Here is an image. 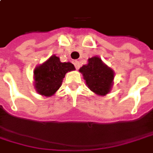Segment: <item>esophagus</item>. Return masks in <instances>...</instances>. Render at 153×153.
Wrapping results in <instances>:
<instances>
[{
  "instance_id": "obj_1",
  "label": "esophagus",
  "mask_w": 153,
  "mask_h": 153,
  "mask_svg": "<svg viewBox=\"0 0 153 153\" xmlns=\"http://www.w3.org/2000/svg\"><path fill=\"white\" fill-rule=\"evenodd\" d=\"M74 64L76 69H79V65H80V64H79V61H74Z\"/></svg>"
}]
</instances>
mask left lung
I'll use <instances>...</instances> for the list:
<instances>
[{"instance_id":"left-lung-1","label":"left lung","mask_w":153,"mask_h":153,"mask_svg":"<svg viewBox=\"0 0 153 153\" xmlns=\"http://www.w3.org/2000/svg\"><path fill=\"white\" fill-rule=\"evenodd\" d=\"M89 88L97 95L108 94L113 85V72L102 60L94 56L88 60V64L79 68Z\"/></svg>"}]
</instances>
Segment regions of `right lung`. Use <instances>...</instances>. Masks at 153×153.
<instances>
[{
    "instance_id": "right-lung-1",
    "label": "right lung",
    "mask_w": 153,
    "mask_h": 153,
    "mask_svg": "<svg viewBox=\"0 0 153 153\" xmlns=\"http://www.w3.org/2000/svg\"><path fill=\"white\" fill-rule=\"evenodd\" d=\"M71 62H61L58 56H51L34 73L35 88L42 96L51 97L60 88L66 73L74 70Z\"/></svg>"
}]
</instances>
